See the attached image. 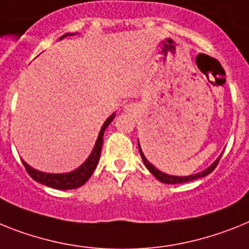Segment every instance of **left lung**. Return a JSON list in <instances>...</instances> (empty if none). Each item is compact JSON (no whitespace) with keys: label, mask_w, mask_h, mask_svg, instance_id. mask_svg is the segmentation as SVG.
<instances>
[{"label":"left lung","mask_w":249,"mask_h":249,"mask_svg":"<svg viewBox=\"0 0 249 249\" xmlns=\"http://www.w3.org/2000/svg\"><path fill=\"white\" fill-rule=\"evenodd\" d=\"M138 148H139V153H141L142 156V160H143L144 164H145V167H147L148 170H149V172L153 175L154 177H156L157 179H160V182H163V183H170V185H176V183H183V182H189V181H194V179H197V178H201V177H205L208 176L209 173H212L213 171L215 170V167L218 166V162L219 160H220V157H219L218 160H215L214 163L212 164L210 167H208L206 170H204L202 172H199V173H196V175H191V176H171V175H167V173H163V172H160V170H157L156 167L153 166L152 163H149L148 162V160L144 157L143 152H142L141 149V145H139V143H138Z\"/></svg>","instance_id":"obj_1"}]
</instances>
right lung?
<instances>
[{"mask_svg": "<svg viewBox=\"0 0 249 249\" xmlns=\"http://www.w3.org/2000/svg\"><path fill=\"white\" fill-rule=\"evenodd\" d=\"M68 35L74 34H64L60 39H63V37L68 36ZM114 119L115 114H112L110 115L107 118V120L104 123L92 152H91L89 158L85 160V163L81 164L77 170L68 173H45L40 172V171L37 170H34V168L29 166L25 160H22V164L25 166V168H26V171H28V173L30 175L31 178L37 181V182L43 183V185L49 186V187H53V189L58 190L77 189V187L85 185V183L87 182V179L91 177V175H92L93 171H95L96 166L99 163L100 154H101L102 149V143H104V133H105L106 128H107L108 125H110V123H111Z\"/></svg>", "mask_w": 249, "mask_h": 249, "instance_id": "add662e5", "label": "right lung"}]
</instances>
